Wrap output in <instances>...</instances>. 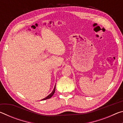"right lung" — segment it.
Masks as SVG:
<instances>
[{"label":"right lung","mask_w":123,"mask_h":123,"mask_svg":"<svg viewBox=\"0 0 123 123\" xmlns=\"http://www.w3.org/2000/svg\"><path fill=\"white\" fill-rule=\"evenodd\" d=\"M55 86H56V85H55ZM55 87H54V89L53 90V91H52V92L50 93V94L48 95L47 97L44 98H43V99H42L41 100H46V99H50L52 96H53V94H54V93H55Z\"/></svg>","instance_id":"obj_1"}]
</instances>
